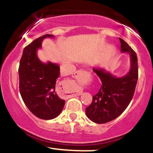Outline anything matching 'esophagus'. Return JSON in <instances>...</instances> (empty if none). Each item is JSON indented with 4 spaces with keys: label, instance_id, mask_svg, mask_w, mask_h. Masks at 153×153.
Returning a JSON list of instances; mask_svg holds the SVG:
<instances>
[{
    "label": "esophagus",
    "instance_id": "obj_1",
    "mask_svg": "<svg viewBox=\"0 0 153 153\" xmlns=\"http://www.w3.org/2000/svg\"><path fill=\"white\" fill-rule=\"evenodd\" d=\"M87 76H88V73L82 71H75L74 73H73V78H75V79H77V80H83V79L86 78ZM81 94H82L81 91H78L76 92V94H74L73 95L79 96V95H81Z\"/></svg>",
    "mask_w": 153,
    "mask_h": 153
}]
</instances>
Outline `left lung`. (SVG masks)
<instances>
[{
  "instance_id": "obj_1",
  "label": "left lung",
  "mask_w": 153,
  "mask_h": 153,
  "mask_svg": "<svg viewBox=\"0 0 153 153\" xmlns=\"http://www.w3.org/2000/svg\"><path fill=\"white\" fill-rule=\"evenodd\" d=\"M121 51L130 55L131 67L129 73L117 78L103 69L93 71L101 79L102 85L93 96L91 104L85 108L86 116L92 122L104 124L118 117L127 108L134 96L138 79L137 57L135 52L122 39L119 38Z\"/></svg>"
}]
</instances>
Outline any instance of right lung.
Instances as JSON below:
<instances>
[{
    "mask_svg": "<svg viewBox=\"0 0 153 153\" xmlns=\"http://www.w3.org/2000/svg\"><path fill=\"white\" fill-rule=\"evenodd\" d=\"M47 37L54 36L43 35L24 48L19 68V91L23 101L33 114L45 120L57 117L65 105V100L55 91L60 74L59 65L51 62L43 63L36 54L42 40Z\"/></svg>",
    "mask_w": 153,
    "mask_h": 153,
    "instance_id": "add662e5",
    "label": "right lung"
}]
</instances>
